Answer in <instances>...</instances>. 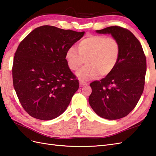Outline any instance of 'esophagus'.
I'll return each mask as SVG.
<instances>
[{"mask_svg": "<svg viewBox=\"0 0 156 156\" xmlns=\"http://www.w3.org/2000/svg\"><path fill=\"white\" fill-rule=\"evenodd\" d=\"M86 85H88V83H86L85 82H83L82 80H80V86H86Z\"/></svg>", "mask_w": 156, "mask_h": 156, "instance_id": "34e87169", "label": "esophagus"}]
</instances>
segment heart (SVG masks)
Segmentation results:
<instances>
[{"label": "heart", "instance_id": "heart-1", "mask_svg": "<svg viewBox=\"0 0 156 156\" xmlns=\"http://www.w3.org/2000/svg\"><path fill=\"white\" fill-rule=\"evenodd\" d=\"M120 46L116 39L101 35H90L77 44V50L72 47L65 57L70 70H78L84 63L86 66L77 72L82 81L105 76L114 70L118 62Z\"/></svg>", "mask_w": 156, "mask_h": 156}]
</instances>
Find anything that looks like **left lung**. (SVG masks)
<instances>
[{"label":"left lung","mask_w":156,"mask_h":156,"mask_svg":"<svg viewBox=\"0 0 156 156\" xmlns=\"http://www.w3.org/2000/svg\"><path fill=\"white\" fill-rule=\"evenodd\" d=\"M96 32L111 34L116 39L120 54L114 70L100 81L90 84L92 91L88 102L101 118L120 119L133 110L142 94L146 58L140 42L128 29L115 26Z\"/></svg>","instance_id":"left-lung-1"}]
</instances>
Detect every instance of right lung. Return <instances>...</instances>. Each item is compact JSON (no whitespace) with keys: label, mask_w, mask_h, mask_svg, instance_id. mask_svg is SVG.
I'll return each instance as SVG.
<instances>
[{"label":"right lung","mask_w":156,"mask_h":156,"mask_svg":"<svg viewBox=\"0 0 156 156\" xmlns=\"http://www.w3.org/2000/svg\"><path fill=\"white\" fill-rule=\"evenodd\" d=\"M84 33L45 25L20 43L14 57L13 86L32 117L50 120L66 110L79 82L65 55Z\"/></svg>","instance_id":"add662e5"}]
</instances>
